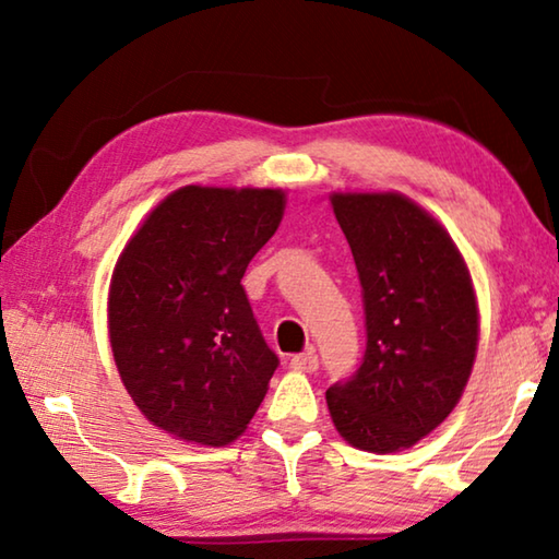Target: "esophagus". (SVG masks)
Returning <instances> with one entry per match:
<instances>
[{"mask_svg":"<svg viewBox=\"0 0 559 559\" xmlns=\"http://www.w3.org/2000/svg\"><path fill=\"white\" fill-rule=\"evenodd\" d=\"M290 367L296 372H316L318 370V355L316 349H306V353L293 355L290 357Z\"/></svg>","mask_w":559,"mask_h":559,"instance_id":"34e87169","label":"esophagus"}]
</instances>
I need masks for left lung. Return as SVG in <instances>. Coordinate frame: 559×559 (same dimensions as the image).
<instances>
[{
    "instance_id": "1",
    "label": "left lung",
    "mask_w": 559,
    "mask_h": 559,
    "mask_svg": "<svg viewBox=\"0 0 559 559\" xmlns=\"http://www.w3.org/2000/svg\"><path fill=\"white\" fill-rule=\"evenodd\" d=\"M353 249L367 347L347 382L325 392L335 429L355 449L414 447L453 412L478 349L471 273L449 231L400 192H335Z\"/></svg>"
}]
</instances>
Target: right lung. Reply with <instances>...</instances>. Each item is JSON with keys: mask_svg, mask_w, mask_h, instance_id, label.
Listing matches in <instances>:
<instances>
[{"mask_svg": "<svg viewBox=\"0 0 559 559\" xmlns=\"http://www.w3.org/2000/svg\"><path fill=\"white\" fill-rule=\"evenodd\" d=\"M283 210V189L187 185L120 253L108 293L112 357L145 419L177 439L231 443L269 392L278 357L241 278Z\"/></svg>", "mask_w": 559, "mask_h": 559, "instance_id": "1", "label": "right lung"}]
</instances>
